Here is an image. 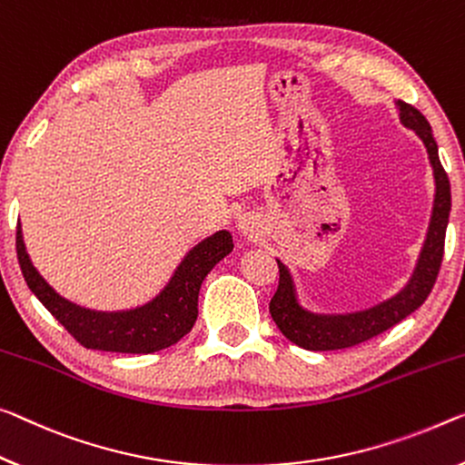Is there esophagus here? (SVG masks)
<instances>
[{"mask_svg": "<svg viewBox=\"0 0 465 465\" xmlns=\"http://www.w3.org/2000/svg\"><path fill=\"white\" fill-rule=\"evenodd\" d=\"M237 231L247 239H257L262 234V223L253 213H241L237 218Z\"/></svg>", "mask_w": 465, "mask_h": 465, "instance_id": "34e87169", "label": "esophagus"}]
</instances>
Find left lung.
I'll use <instances>...</instances> for the list:
<instances>
[{"label":"left lung","instance_id":"obj_1","mask_svg":"<svg viewBox=\"0 0 465 465\" xmlns=\"http://www.w3.org/2000/svg\"><path fill=\"white\" fill-rule=\"evenodd\" d=\"M395 105L401 124L416 133L420 141L424 143L428 162H430L432 168L434 202L426 239L422 242V249H420L410 281L395 295L357 312L322 313L307 310L299 302L297 284L292 281L289 266L276 260L278 270H281V281H278V289L272 302H270V313H272V320L284 337L299 347L310 349V351H332V349L353 347L389 331L391 326L401 322L403 318L416 312L426 302L439 276L449 212H451V187H449V178L440 166L439 147L432 137V128L422 116V112H418L413 105L401 102V99H397Z\"/></svg>","mask_w":465,"mask_h":465}]
</instances>
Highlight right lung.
<instances>
[{"mask_svg": "<svg viewBox=\"0 0 465 465\" xmlns=\"http://www.w3.org/2000/svg\"><path fill=\"white\" fill-rule=\"evenodd\" d=\"M232 247L231 232H213L184 253L163 289L147 303L131 310L102 312L62 297L33 266L26 253L23 226L18 223L16 228L18 263L33 295L83 347L114 353H155L181 341L197 320V299L203 278L232 252Z\"/></svg>", "mask_w": 465, "mask_h": 465, "instance_id": "add662e5", "label": "right lung"}]
</instances>
